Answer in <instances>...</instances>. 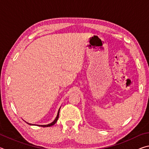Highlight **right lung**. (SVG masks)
Instances as JSON below:
<instances>
[{
  "instance_id": "add662e5",
  "label": "right lung",
  "mask_w": 149,
  "mask_h": 149,
  "mask_svg": "<svg viewBox=\"0 0 149 149\" xmlns=\"http://www.w3.org/2000/svg\"><path fill=\"white\" fill-rule=\"evenodd\" d=\"M60 109H59V110H58V114H57V116H56V119H55V120L53 121V122H52V123H49V124H48V125H39V126H41V127H50V126H52V125H54L55 123H56V122H57L58 119ZM28 123V124H29V125H33V124H31V123ZM34 125H35V124H34Z\"/></svg>"
}]
</instances>
